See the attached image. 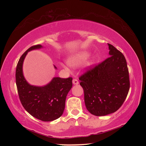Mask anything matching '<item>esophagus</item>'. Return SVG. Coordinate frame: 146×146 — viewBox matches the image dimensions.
Segmentation results:
<instances>
[{"label":"esophagus","instance_id":"34e87169","mask_svg":"<svg viewBox=\"0 0 146 146\" xmlns=\"http://www.w3.org/2000/svg\"><path fill=\"white\" fill-rule=\"evenodd\" d=\"M73 84H75V85L78 84V81L77 79L74 78L73 80Z\"/></svg>","mask_w":146,"mask_h":146}]
</instances>
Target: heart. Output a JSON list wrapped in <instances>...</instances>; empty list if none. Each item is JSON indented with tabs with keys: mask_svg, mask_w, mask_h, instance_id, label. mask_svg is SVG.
Instances as JSON below:
<instances>
[{
	"mask_svg": "<svg viewBox=\"0 0 146 146\" xmlns=\"http://www.w3.org/2000/svg\"><path fill=\"white\" fill-rule=\"evenodd\" d=\"M89 53L87 52H82L80 53H78L77 55H76L75 56H72L68 59V62L69 64V65H70L71 66H73V67H76V66H80V64H82V63L84 62L86 60V59L88 58L89 56ZM65 68L66 69H68L67 67Z\"/></svg>",
	"mask_w": 146,
	"mask_h": 146,
	"instance_id": "obj_1",
	"label": "heart"
}]
</instances>
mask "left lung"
Returning a JSON list of instances; mask_svg holds the SVG:
<instances>
[{
	"label": "left lung",
	"instance_id": "1",
	"mask_svg": "<svg viewBox=\"0 0 146 146\" xmlns=\"http://www.w3.org/2000/svg\"><path fill=\"white\" fill-rule=\"evenodd\" d=\"M108 46L110 57L90 66L79 77L84 92L86 107L95 116L117 111L125 101L130 88L125 56L111 44Z\"/></svg>",
	"mask_w": 146,
	"mask_h": 146
}]
</instances>
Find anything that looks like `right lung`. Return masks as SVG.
I'll return each mask as SVG.
<instances>
[{"label": "right lung", "instance_id": "add662e5", "mask_svg": "<svg viewBox=\"0 0 146 146\" xmlns=\"http://www.w3.org/2000/svg\"><path fill=\"white\" fill-rule=\"evenodd\" d=\"M40 48V44L31 46L21 56L16 68V85L20 100L27 111L38 120L50 122L63 114L66 97L73 86V78L55 77L43 87L29 85L23 75V62L28 51Z\"/></svg>", "mask_w": 146, "mask_h": 146}]
</instances>
